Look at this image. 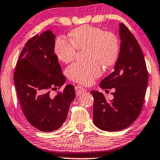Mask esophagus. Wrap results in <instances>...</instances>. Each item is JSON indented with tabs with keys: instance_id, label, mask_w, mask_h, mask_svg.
Segmentation results:
<instances>
[{
	"instance_id": "esophagus-1",
	"label": "esophagus",
	"mask_w": 160,
	"mask_h": 160,
	"mask_svg": "<svg viewBox=\"0 0 160 160\" xmlns=\"http://www.w3.org/2000/svg\"><path fill=\"white\" fill-rule=\"evenodd\" d=\"M75 90H76V95H79L81 94H82L85 91V89L84 87H82V86H76L75 87Z\"/></svg>"
}]
</instances>
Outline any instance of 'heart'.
I'll use <instances>...</instances> for the list:
<instances>
[{
	"instance_id": "1",
	"label": "heart",
	"mask_w": 160,
	"mask_h": 160,
	"mask_svg": "<svg viewBox=\"0 0 160 160\" xmlns=\"http://www.w3.org/2000/svg\"><path fill=\"white\" fill-rule=\"evenodd\" d=\"M70 40L58 36L54 42V53L59 60L69 63L75 58L77 49H87V62H74L66 69L70 79L89 85L102 74L100 65L110 67L119 57L120 44L117 35L92 25L78 27L70 33Z\"/></svg>"
}]
</instances>
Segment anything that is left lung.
Instances as JSON below:
<instances>
[{
    "label": "left lung",
    "instance_id": "1",
    "mask_svg": "<svg viewBox=\"0 0 160 160\" xmlns=\"http://www.w3.org/2000/svg\"><path fill=\"white\" fill-rule=\"evenodd\" d=\"M121 47L114 71L102 80V89L114 88L113 99L107 101L103 94L93 90V122L100 130L115 132L130 125L143 108L148 71L143 52L128 28L120 23ZM108 91V90H106Z\"/></svg>",
    "mask_w": 160,
    "mask_h": 160
}]
</instances>
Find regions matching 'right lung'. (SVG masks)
Listing matches in <instances>:
<instances>
[{
	"instance_id": "right-lung-1",
	"label": "right lung",
	"mask_w": 160,
	"mask_h": 160,
	"mask_svg": "<svg viewBox=\"0 0 160 160\" xmlns=\"http://www.w3.org/2000/svg\"><path fill=\"white\" fill-rule=\"evenodd\" d=\"M54 38L51 30H47L28 40L14 73L24 115L32 126L42 132H52L62 125L76 96L72 84L58 90L54 97L50 95V91L60 89L65 82L54 54Z\"/></svg>"
}]
</instances>
